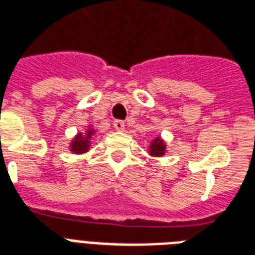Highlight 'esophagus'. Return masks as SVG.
Returning <instances> with one entry per match:
<instances>
[{
    "label": "esophagus",
    "instance_id": "obj_1",
    "mask_svg": "<svg viewBox=\"0 0 255 255\" xmlns=\"http://www.w3.org/2000/svg\"><path fill=\"white\" fill-rule=\"evenodd\" d=\"M114 128L117 131H124V122L123 121H115L114 122Z\"/></svg>",
    "mask_w": 255,
    "mask_h": 255
}]
</instances>
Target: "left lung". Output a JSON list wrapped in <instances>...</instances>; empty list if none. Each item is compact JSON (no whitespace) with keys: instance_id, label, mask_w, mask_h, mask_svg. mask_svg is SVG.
<instances>
[{"instance_id":"1","label":"left lung","mask_w":255,"mask_h":255,"mask_svg":"<svg viewBox=\"0 0 255 255\" xmlns=\"http://www.w3.org/2000/svg\"><path fill=\"white\" fill-rule=\"evenodd\" d=\"M149 154L153 157H161L165 154L166 152V142L163 141L160 136H157L152 142H150V146H149Z\"/></svg>"}]
</instances>
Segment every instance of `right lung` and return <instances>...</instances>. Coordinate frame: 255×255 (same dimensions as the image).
Here are the masks:
<instances>
[{
	"label": "right lung",
	"instance_id": "obj_1",
	"mask_svg": "<svg viewBox=\"0 0 255 255\" xmlns=\"http://www.w3.org/2000/svg\"><path fill=\"white\" fill-rule=\"evenodd\" d=\"M94 133L95 131L93 128H89L85 134L77 133V136L70 142V152H73L74 154H82V153L88 152L90 148V140Z\"/></svg>",
	"mask_w": 255,
	"mask_h": 255
}]
</instances>
